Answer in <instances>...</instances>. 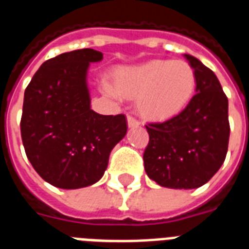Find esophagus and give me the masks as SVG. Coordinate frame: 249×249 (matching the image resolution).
<instances>
[{
    "instance_id": "34e87169",
    "label": "esophagus",
    "mask_w": 249,
    "mask_h": 249,
    "mask_svg": "<svg viewBox=\"0 0 249 249\" xmlns=\"http://www.w3.org/2000/svg\"><path fill=\"white\" fill-rule=\"evenodd\" d=\"M127 124H128L130 128H134V127L140 126V122L135 117H132V115H127Z\"/></svg>"
}]
</instances>
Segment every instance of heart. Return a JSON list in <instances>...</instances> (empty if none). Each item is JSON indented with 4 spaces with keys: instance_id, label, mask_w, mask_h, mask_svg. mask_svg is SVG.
I'll list each match as a JSON object with an SVG mask.
<instances>
[{
    "instance_id": "heart-1",
    "label": "heart",
    "mask_w": 249,
    "mask_h": 249,
    "mask_svg": "<svg viewBox=\"0 0 249 249\" xmlns=\"http://www.w3.org/2000/svg\"><path fill=\"white\" fill-rule=\"evenodd\" d=\"M196 87V71L189 63L156 59L118 68L114 71V87L104 85V90L115 97H136V108L142 117L164 121L188 107Z\"/></svg>"
}]
</instances>
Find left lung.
<instances>
[{
  "instance_id": "left-lung-1",
  "label": "left lung",
  "mask_w": 249,
  "mask_h": 249,
  "mask_svg": "<svg viewBox=\"0 0 249 249\" xmlns=\"http://www.w3.org/2000/svg\"><path fill=\"white\" fill-rule=\"evenodd\" d=\"M196 75V95L168 121L146 124L145 172L170 189H196L211 180L228 153L229 103L216 74L185 53Z\"/></svg>"
}]
</instances>
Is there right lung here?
Listing matches in <instances>:
<instances>
[{
    "instance_id": "1",
    "label": "right lung",
    "mask_w": 249,
    "mask_h": 249,
    "mask_svg": "<svg viewBox=\"0 0 249 249\" xmlns=\"http://www.w3.org/2000/svg\"><path fill=\"white\" fill-rule=\"evenodd\" d=\"M103 60L92 49L74 50L45 61L24 92L20 131L36 172L60 189H79L100 180L112 149L127 132L123 114L91 109L87 71Z\"/></svg>"
}]
</instances>
